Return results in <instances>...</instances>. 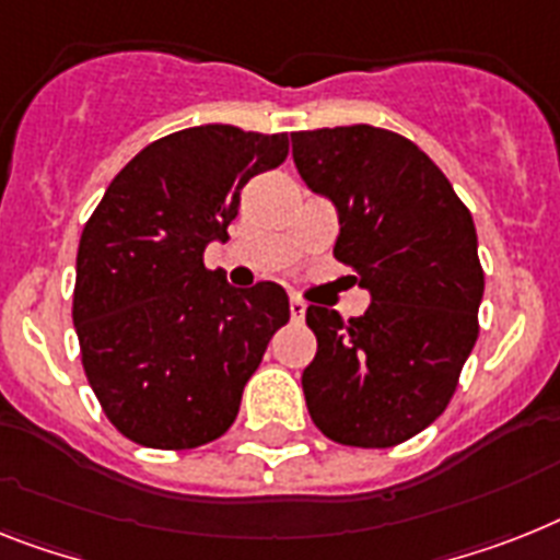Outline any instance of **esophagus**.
I'll return each instance as SVG.
<instances>
[{"label": "esophagus", "instance_id": "34e87169", "mask_svg": "<svg viewBox=\"0 0 560 560\" xmlns=\"http://www.w3.org/2000/svg\"><path fill=\"white\" fill-rule=\"evenodd\" d=\"M289 312H291V320L300 323L303 317H306V303H303L300 298H291L289 300Z\"/></svg>", "mask_w": 560, "mask_h": 560}]
</instances>
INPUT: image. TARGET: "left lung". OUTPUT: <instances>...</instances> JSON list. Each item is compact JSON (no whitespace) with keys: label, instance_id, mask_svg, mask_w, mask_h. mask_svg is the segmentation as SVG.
Listing matches in <instances>:
<instances>
[{"label":"left lung","instance_id":"obj_1","mask_svg":"<svg viewBox=\"0 0 560 560\" xmlns=\"http://www.w3.org/2000/svg\"><path fill=\"white\" fill-rule=\"evenodd\" d=\"M312 191L340 217L335 257L372 303L343 320L308 306L317 354L303 372L314 427L386 450L441 418L478 340L483 269L469 208L412 140L374 125L291 133Z\"/></svg>","mask_w":560,"mask_h":560}]
</instances>
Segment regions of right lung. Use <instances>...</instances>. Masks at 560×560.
<instances>
[{
  "label": "right lung",
  "instance_id": "right-lung-1",
  "mask_svg": "<svg viewBox=\"0 0 560 560\" xmlns=\"http://www.w3.org/2000/svg\"><path fill=\"white\" fill-rule=\"evenodd\" d=\"M289 156L285 133L200 125L151 142L110 179L82 229L73 326L105 418L151 450L229 432L271 335L277 283L231 289L202 252L229 237L240 191Z\"/></svg>",
  "mask_w": 560,
  "mask_h": 560
}]
</instances>
